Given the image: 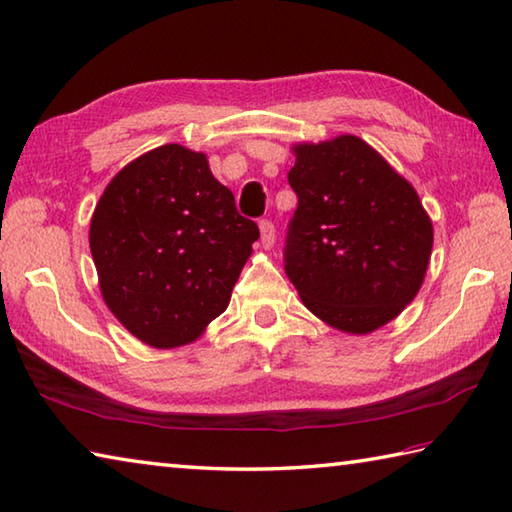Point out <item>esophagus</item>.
Returning <instances> with one entry per match:
<instances>
[{"label":"esophagus","mask_w":512,"mask_h":512,"mask_svg":"<svg viewBox=\"0 0 512 512\" xmlns=\"http://www.w3.org/2000/svg\"><path fill=\"white\" fill-rule=\"evenodd\" d=\"M259 232H262V246L264 248H271L275 244V226H273V221H268V219L259 221Z\"/></svg>","instance_id":"1"}]
</instances>
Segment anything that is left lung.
<instances>
[{"label":"left lung","mask_w":512,"mask_h":512,"mask_svg":"<svg viewBox=\"0 0 512 512\" xmlns=\"http://www.w3.org/2000/svg\"><path fill=\"white\" fill-rule=\"evenodd\" d=\"M284 271L306 309L331 327L369 333L410 304L434 230L416 190L358 136L293 147Z\"/></svg>","instance_id":"1"}]
</instances>
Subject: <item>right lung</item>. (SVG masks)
<instances>
[{
    "mask_svg": "<svg viewBox=\"0 0 512 512\" xmlns=\"http://www.w3.org/2000/svg\"><path fill=\"white\" fill-rule=\"evenodd\" d=\"M257 239L206 154L176 143L125 165L89 228L105 304L156 349L188 345L226 311Z\"/></svg>",
    "mask_w": 512,
    "mask_h": 512,
    "instance_id": "1",
    "label": "right lung"
}]
</instances>
